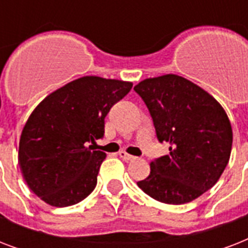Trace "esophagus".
<instances>
[{
  "instance_id": "esophagus-1",
  "label": "esophagus",
  "mask_w": 248,
  "mask_h": 248,
  "mask_svg": "<svg viewBox=\"0 0 248 248\" xmlns=\"http://www.w3.org/2000/svg\"><path fill=\"white\" fill-rule=\"evenodd\" d=\"M118 155H120L121 158L124 159V161H126V162H128V161H134V159L136 158V157H134V155H127L124 151H121L120 153H118Z\"/></svg>"
}]
</instances>
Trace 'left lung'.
Segmentation results:
<instances>
[{
	"label": "left lung",
	"instance_id": "obj_1",
	"mask_svg": "<svg viewBox=\"0 0 248 248\" xmlns=\"http://www.w3.org/2000/svg\"><path fill=\"white\" fill-rule=\"evenodd\" d=\"M134 90L151 113L159 143L171 145L170 155L155 158L138 186L163 203L196 200L217 183L229 162L233 132L227 113L180 76L144 79Z\"/></svg>",
	"mask_w": 248,
	"mask_h": 248
}]
</instances>
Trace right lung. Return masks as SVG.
Here are the masks:
<instances>
[{
  "instance_id": "1",
  "label": "right lung",
  "mask_w": 248,
  "mask_h": 248,
  "mask_svg": "<svg viewBox=\"0 0 248 248\" xmlns=\"http://www.w3.org/2000/svg\"><path fill=\"white\" fill-rule=\"evenodd\" d=\"M131 82L86 76L45 97L29 116L19 143V166L37 197L55 207L81 202L97 183L104 120Z\"/></svg>"
}]
</instances>
